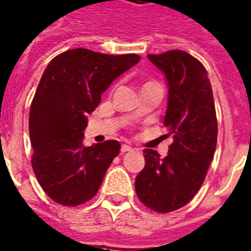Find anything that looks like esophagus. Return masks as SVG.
Returning a JSON list of instances; mask_svg holds the SVG:
<instances>
[{"instance_id":"esophagus-1","label":"esophagus","mask_w":251,"mask_h":251,"mask_svg":"<svg viewBox=\"0 0 251 251\" xmlns=\"http://www.w3.org/2000/svg\"><path fill=\"white\" fill-rule=\"evenodd\" d=\"M130 151H132L131 147L127 146V144H122V146H121V152H122V153H125V152H130Z\"/></svg>"}]
</instances>
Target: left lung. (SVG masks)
Returning <instances> with one entry per match:
<instances>
[{
	"instance_id": "left-lung-1",
	"label": "left lung",
	"mask_w": 251,
	"mask_h": 251,
	"mask_svg": "<svg viewBox=\"0 0 251 251\" xmlns=\"http://www.w3.org/2000/svg\"><path fill=\"white\" fill-rule=\"evenodd\" d=\"M147 58L168 82L164 126L173 143L164 158L143 151L146 165L135 179V192L151 210L170 213L187 205L205 180L217 147V115L210 79L196 58L182 50Z\"/></svg>"
}]
</instances>
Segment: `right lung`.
<instances>
[{"mask_svg":"<svg viewBox=\"0 0 251 251\" xmlns=\"http://www.w3.org/2000/svg\"><path fill=\"white\" fill-rule=\"evenodd\" d=\"M139 60L136 54L73 49L45 69L30 104L29 136L34 175L55 202L77 206L97 195L121 146L117 140L83 146L87 115L111 83Z\"/></svg>","mask_w":251,"mask_h":251,"instance_id":"1","label":"right lung"}]
</instances>
